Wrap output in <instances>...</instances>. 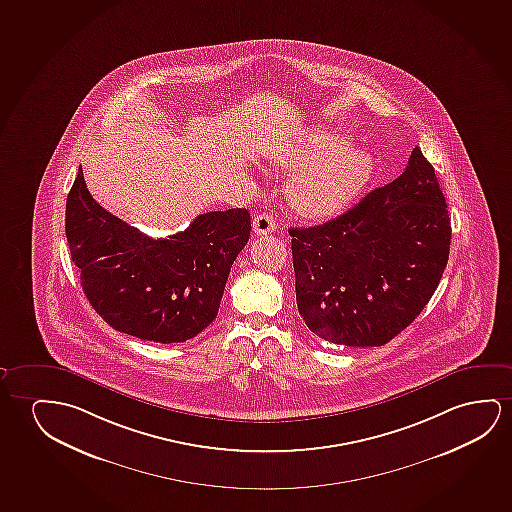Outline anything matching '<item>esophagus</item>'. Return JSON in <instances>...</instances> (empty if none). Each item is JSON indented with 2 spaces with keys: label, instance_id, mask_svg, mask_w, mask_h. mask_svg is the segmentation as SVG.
Listing matches in <instances>:
<instances>
[{
  "label": "esophagus",
  "instance_id": "1",
  "mask_svg": "<svg viewBox=\"0 0 512 512\" xmlns=\"http://www.w3.org/2000/svg\"><path fill=\"white\" fill-rule=\"evenodd\" d=\"M275 216L271 215V213H262V215H257L253 218V232L257 234V236H264V234H271V232H275L276 230Z\"/></svg>",
  "mask_w": 512,
  "mask_h": 512
}]
</instances>
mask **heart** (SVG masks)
<instances>
[{"label":"heart","instance_id":"b5f03b06","mask_svg":"<svg viewBox=\"0 0 512 512\" xmlns=\"http://www.w3.org/2000/svg\"><path fill=\"white\" fill-rule=\"evenodd\" d=\"M283 167H303L290 183V199L303 215L331 216L356 199L373 174L368 151L349 146V139L319 130L273 156Z\"/></svg>","mask_w":512,"mask_h":512}]
</instances>
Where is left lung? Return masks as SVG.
<instances>
[{"label": "left lung", "instance_id": "1", "mask_svg": "<svg viewBox=\"0 0 512 512\" xmlns=\"http://www.w3.org/2000/svg\"><path fill=\"white\" fill-rule=\"evenodd\" d=\"M297 310L322 340L380 347L423 312L444 275L451 218L414 148L393 183L322 225L289 229Z\"/></svg>", "mask_w": 512, "mask_h": 512}]
</instances>
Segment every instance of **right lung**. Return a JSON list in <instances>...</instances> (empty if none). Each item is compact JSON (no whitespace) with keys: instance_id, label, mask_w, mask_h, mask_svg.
Returning <instances> with one entry per match:
<instances>
[{"instance_id":"add662e5","label":"right lung","mask_w":512,"mask_h":512,"mask_svg":"<svg viewBox=\"0 0 512 512\" xmlns=\"http://www.w3.org/2000/svg\"><path fill=\"white\" fill-rule=\"evenodd\" d=\"M65 230L82 290L109 326L141 340L181 343L216 319L252 222L248 209L211 211L183 232L153 239L105 211L81 169L68 193Z\"/></svg>"}]
</instances>
